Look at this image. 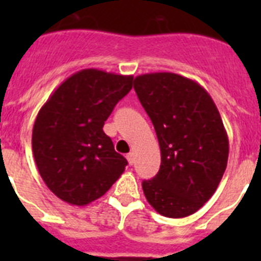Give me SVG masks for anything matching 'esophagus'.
<instances>
[{
    "instance_id": "esophagus-1",
    "label": "esophagus",
    "mask_w": 261,
    "mask_h": 261,
    "mask_svg": "<svg viewBox=\"0 0 261 261\" xmlns=\"http://www.w3.org/2000/svg\"><path fill=\"white\" fill-rule=\"evenodd\" d=\"M126 159L127 161H128V164L133 165V164H134V153H128V154L126 155Z\"/></svg>"
}]
</instances>
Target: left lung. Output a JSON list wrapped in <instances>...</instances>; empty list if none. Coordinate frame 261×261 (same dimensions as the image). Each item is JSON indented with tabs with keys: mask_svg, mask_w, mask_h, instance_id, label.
Returning <instances> with one entry per match:
<instances>
[{
	"mask_svg": "<svg viewBox=\"0 0 261 261\" xmlns=\"http://www.w3.org/2000/svg\"><path fill=\"white\" fill-rule=\"evenodd\" d=\"M161 150L159 173L142 182L147 202L168 218L194 214L214 195L227 165L229 139L202 85L174 73L135 77Z\"/></svg>",
	"mask_w": 261,
	"mask_h": 261,
	"instance_id": "8db88e82",
	"label": "left lung"
}]
</instances>
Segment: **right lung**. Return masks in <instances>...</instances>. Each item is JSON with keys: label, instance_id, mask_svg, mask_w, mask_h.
Here are the masks:
<instances>
[{"label": "right lung", "instance_id": "add662e5", "mask_svg": "<svg viewBox=\"0 0 261 261\" xmlns=\"http://www.w3.org/2000/svg\"><path fill=\"white\" fill-rule=\"evenodd\" d=\"M133 88V75L84 69L66 79L39 111L32 151L43 181L61 200L87 206L126 169L102 126Z\"/></svg>", "mask_w": 261, "mask_h": 261}]
</instances>
